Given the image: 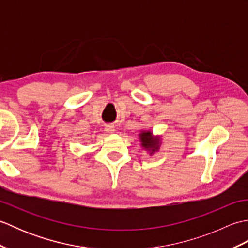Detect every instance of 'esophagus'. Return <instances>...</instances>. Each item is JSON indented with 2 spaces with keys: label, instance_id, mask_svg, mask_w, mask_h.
Returning a JSON list of instances; mask_svg holds the SVG:
<instances>
[{
  "label": "esophagus",
  "instance_id": "1",
  "mask_svg": "<svg viewBox=\"0 0 248 248\" xmlns=\"http://www.w3.org/2000/svg\"><path fill=\"white\" fill-rule=\"evenodd\" d=\"M105 132H107V133H114L115 132V127L113 124H108L107 127H105Z\"/></svg>",
  "mask_w": 248,
  "mask_h": 248
}]
</instances>
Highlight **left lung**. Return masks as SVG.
<instances>
[{
	"instance_id": "1",
	"label": "left lung",
	"mask_w": 248,
	"mask_h": 248,
	"mask_svg": "<svg viewBox=\"0 0 248 248\" xmlns=\"http://www.w3.org/2000/svg\"><path fill=\"white\" fill-rule=\"evenodd\" d=\"M139 135L141 147L148 151L150 155H154V152L159 150L161 146L160 136H155L149 130L140 131V133Z\"/></svg>"
}]
</instances>
